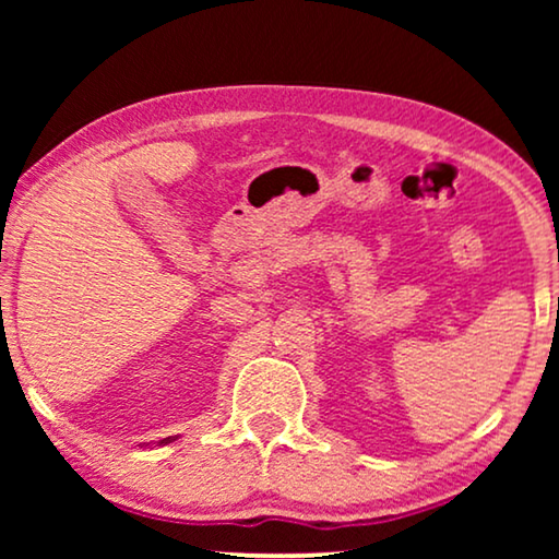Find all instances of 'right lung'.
Instances as JSON below:
<instances>
[{
    "label": "right lung",
    "mask_w": 559,
    "mask_h": 559,
    "mask_svg": "<svg viewBox=\"0 0 559 559\" xmlns=\"http://www.w3.org/2000/svg\"><path fill=\"white\" fill-rule=\"evenodd\" d=\"M175 438H165V440H159V445H167V442H173Z\"/></svg>",
    "instance_id": "obj_1"
}]
</instances>
